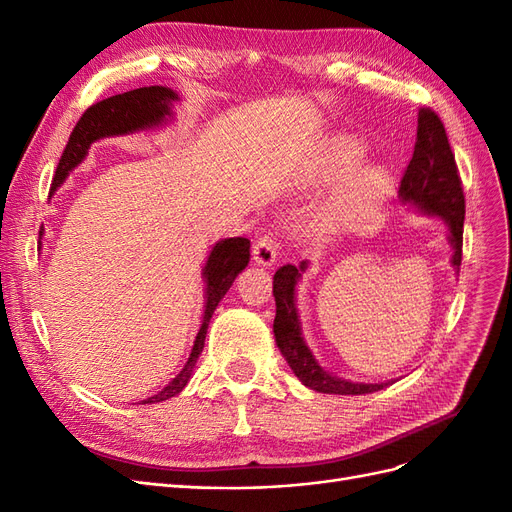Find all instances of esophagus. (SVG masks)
I'll use <instances>...</instances> for the list:
<instances>
[{
	"mask_svg": "<svg viewBox=\"0 0 512 512\" xmlns=\"http://www.w3.org/2000/svg\"><path fill=\"white\" fill-rule=\"evenodd\" d=\"M254 260L262 267H271L279 254V243L271 235H262L254 245Z\"/></svg>",
	"mask_w": 512,
	"mask_h": 512,
	"instance_id": "1",
	"label": "esophagus"
}]
</instances>
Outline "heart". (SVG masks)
<instances>
[{"mask_svg":"<svg viewBox=\"0 0 512 512\" xmlns=\"http://www.w3.org/2000/svg\"><path fill=\"white\" fill-rule=\"evenodd\" d=\"M360 150L354 146H343L332 154L330 161L324 165V178H337L356 163ZM392 190V178L381 165H366L356 173L349 175V180L339 190L334 201L317 216V226L324 233H332L337 228L356 226L375 214L381 203L387 199Z\"/></svg>","mask_w":512,"mask_h":512,"instance_id":"heart-1","label":"heart"}]
</instances>
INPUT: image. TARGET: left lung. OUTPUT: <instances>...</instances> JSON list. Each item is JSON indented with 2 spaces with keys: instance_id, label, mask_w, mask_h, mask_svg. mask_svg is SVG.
I'll return each mask as SVG.
<instances>
[{
  "instance_id": "left-lung-1",
  "label": "left lung",
  "mask_w": 512,
  "mask_h": 512,
  "mask_svg": "<svg viewBox=\"0 0 512 512\" xmlns=\"http://www.w3.org/2000/svg\"><path fill=\"white\" fill-rule=\"evenodd\" d=\"M398 197L404 203L417 205L424 214L445 218L451 231L453 245V267L460 273L462 264V241H464V188L460 171L455 165V154L449 146V137L443 120L432 108H421L417 118V139L413 156L402 173ZM305 271V262L301 267L284 264L273 277V296H275V322L273 332L275 341L294 370V375L307 387L322 394H341L358 396L377 392L387 383H351L330 373L315 362L309 347L301 337V322L294 305L296 281Z\"/></svg>"
}]
</instances>
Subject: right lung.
<instances>
[{
  "instance_id": "add662e5",
  "label": "right lung",
  "mask_w": 512,
  "mask_h": 512,
  "mask_svg": "<svg viewBox=\"0 0 512 512\" xmlns=\"http://www.w3.org/2000/svg\"><path fill=\"white\" fill-rule=\"evenodd\" d=\"M175 99H178V95H175L171 88L144 86V88H135V91L114 95L93 103L91 108L84 110V114L76 122L72 135H69V142L59 158L55 178H52L50 192H55L67 178V173L82 163V158L88 152V146H91L95 139L108 137V135L133 133L139 129L161 125L165 116L171 114L169 103ZM248 262H250V239L231 237L216 243V248L211 250L209 260L203 269V275L207 281V294H205L207 303L203 313V324L197 334L195 347H192V354L186 366L182 368V373L175 377L163 392L146 398L144 404L163 402L171 396H178L184 390V385L192 375V368H195L201 351L205 347V334H207L211 315H214L218 303L222 301L228 288L233 286L235 277L248 267Z\"/></svg>"
}]
</instances>
